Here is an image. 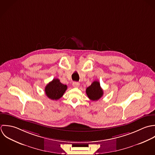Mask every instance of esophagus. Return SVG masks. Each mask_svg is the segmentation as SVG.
<instances>
[{
  "label": "esophagus",
  "mask_w": 155,
  "mask_h": 155,
  "mask_svg": "<svg viewBox=\"0 0 155 155\" xmlns=\"http://www.w3.org/2000/svg\"><path fill=\"white\" fill-rule=\"evenodd\" d=\"M72 86H73L74 87L77 88V87H78L80 86V83H78V82H73V83H72Z\"/></svg>",
  "instance_id": "1"
}]
</instances>
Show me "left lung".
I'll return each instance as SVG.
<instances>
[{"label":"left lung","mask_w":155,"mask_h":155,"mask_svg":"<svg viewBox=\"0 0 155 155\" xmlns=\"http://www.w3.org/2000/svg\"><path fill=\"white\" fill-rule=\"evenodd\" d=\"M86 94L92 101L99 100L104 94L99 82L97 81H93L92 84L86 89Z\"/></svg>","instance_id":"left-lung-1"}]
</instances>
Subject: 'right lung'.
Masks as SVG:
<instances>
[{
    "label": "right lung",
    "mask_w": 155,
    "mask_h": 155,
    "mask_svg": "<svg viewBox=\"0 0 155 155\" xmlns=\"http://www.w3.org/2000/svg\"><path fill=\"white\" fill-rule=\"evenodd\" d=\"M67 89V86L61 83L58 78L53 79L45 87V92L47 97L52 100L60 99Z\"/></svg>",
    "instance_id": "right-lung-1"
}]
</instances>
